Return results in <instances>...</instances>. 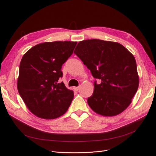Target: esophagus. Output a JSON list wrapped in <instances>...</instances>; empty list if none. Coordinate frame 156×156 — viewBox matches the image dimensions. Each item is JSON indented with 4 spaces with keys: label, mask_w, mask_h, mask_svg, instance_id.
<instances>
[{
    "label": "esophagus",
    "mask_w": 156,
    "mask_h": 156,
    "mask_svg": "<svg viewBox=\"0 0 156 156\" xmlns=\"http://www.w3.org/2000/svg\"><path fill=\"white\" fill-rule=\"evenodd\" d=\"M73 88H74V90H75V91H77H77L79 90V88H80V87H74Z\"/></svg>",
    "instance_id": "1"
}]
</instances>
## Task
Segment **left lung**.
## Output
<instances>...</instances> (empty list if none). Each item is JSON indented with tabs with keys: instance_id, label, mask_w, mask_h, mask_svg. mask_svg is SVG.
I'll use <instances>...</instances> for the list:
<instances>
[{
	"instance_id": "1",
	"label": "left lung",
	"mask_w": 156,
	"mask_h": 156,
	"mask_svg": "<svg viewBox=\"0 0 156 156\" xmlns=\"http://www.w3.org/2000/svg\"><path fill=\"white\" fill-rule=\"evenodd\" d=\"M74 53L99 79L88 105L98 114L116 116L131 103L139 83L133 55L120 44L92 39L80 41Z\"/></svg>"
}]
</instances>
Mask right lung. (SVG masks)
<instances>
[{
  "mask_svg": "<svg viewBox=\"0 0 156 156\" xmlns=\"http://www.w3.org/2000/svg\"><path fill=\"white\" fill-rule=\"evenodd\" d=\"M77 42L65 41L37 44L23 55L17 79L19 94L37 117L55 119L63 115L73 92L60 83L62 64L72 55Z\"/></svg>",
  "mask_w": 156,
  "mask_h": 156,
  "instance_id": "right-lung-1",
  "label": "right lung"
}]
</instances>
